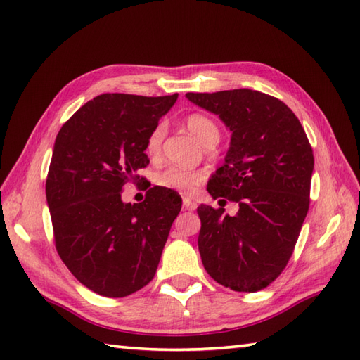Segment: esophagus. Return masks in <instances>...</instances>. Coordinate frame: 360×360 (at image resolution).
<instances>
[{
	"label": "esophagus",
	"instance_id": "obj_1",
	"mask_svg": "<svg viewBox=\"0 0 360 360\" xmlns=\"http://www.w3.org/2000/svg\"><path fill=\"white\" fill-rule=\"evenodd\" d=\"M195 209V202L190 200V198H184L182 200V210H193Z\"/></svg>",
	"mask_w": 360,
	"mask_h": 360
}]
</instances>
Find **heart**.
Returning <instances> with one entry per match:
<instances>
[{
  "label": "heart",
  "instance_id": "heart-1",
  "mask_svg": "<svg viewBox=\"0 0 360 360\" xmlns=\"http://www.w3.org/2000/svg\"><path fill=\"white\" fill-rule=\"evenodd\" d=\"M186 125L195 134V137L202 145L217 143L219 139L218 125L210 117L204 116L200 112H193L186 117ZM165 134L164 124H158L151 129L147 142H145V150L150 156H158L160 151V145ZM205 179V174L200 170H187L181 167H167L162 172L156 173L155 182L156 186L174 190L179 193H192L193 190Z\"/></svg>",
  "mask_w": 360,
  "mask_h": 360
}]
</instances>
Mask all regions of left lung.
<instances>
[{
    "label": "left lung",
    "mask_w": 360,
    "mask_h": 360,
    "mask_svg": "<svg viewBox=\"0 0 360 360\" xmlns=\"http://www.w3.org/2000/svg\"><path fill=\"white\" fill-rule=\"evenodd\" d=\"M231 128V148L209 181L213 200L238 202L235 217L201 204L198 248L205 271L238 292L264 289L285 269L309 209L314 155L292 110L252 89L187 93Z\"/></svg>",
    "instance_id": "left-lung-1"
}]
</instances>
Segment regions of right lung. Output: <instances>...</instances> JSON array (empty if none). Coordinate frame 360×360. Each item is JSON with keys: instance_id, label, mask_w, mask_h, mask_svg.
<instances>
[{"instance_id": "add662e5", "label": "right lung", "mask_w": 360, "mask_h": 360, "mask_svg": "<svg viewBox=\"0 0 360 360\" xmlns=\"http://www.w3.org/2000/svg\"><path fill=\"white\" fill-rule=\"evenodd\" d=\"M178 94L147 97L108 93L65 122L46 178L53 241L82 285L103 297H127L147 286L181 201L162 187L125 204L128 182L150 164L145 142Z\"/></svg>"}]
</instances>
